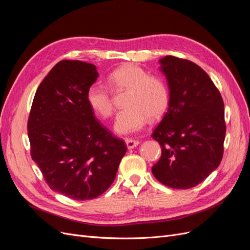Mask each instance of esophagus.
Listing matches in <instances>:
<instances>
[{"instance_id": "1", "label": "esophagus", "mask_w": 250, "mask_h": 250, "mask_svg": "<svg viewBox=\"0 0 250 250\" xmlns=\"http://www.w3.org/2000/svg\"><path fill=\"white\" fill-rule=\"evenodd\" d=\"M125 143H126V146L128 149H133L137 147L140 142L139 141H135V140H131V139H126L125 140Z\"/></svg>"}]
</instances>
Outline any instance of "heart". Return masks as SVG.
<instances>
[{
  "instance_id": "1",
  "label": "heart",
  "mask_w": 250,
  "mask_h": 250,
  "mask_svg": "<svg viewBox=\"0 0 250 250\" xmlns=\"http://www.w3.org/2000/svg\"><path fill=\"white\" fill-rule=\"evenodd\" d=\"M109 86L116 92L126 90L125 109L120 111L115 122V131L129 134L141 130L151 120L160 119L167 111L170 96L166 83L158 77L149 76L143 67L126 63L110 72ZM89 108L101 118H110L113 113L111 95L101 84L90 85L86 92Z\"/></svg>"
}]
</instances>
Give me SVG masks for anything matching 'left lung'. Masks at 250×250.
<instances>
[{
	"instance_id": "8db88e82",
	"label": "left lung",
	"mask_w": 250,
	"mask_h": 250,
	"mask_svg": "<svg viewBox=\"0 0 250 250\" xmlns=\"http://www.w3.org/2000/svg\"><path fill=\"white\" fill-rule=\"evenodd\" d=\"M160 70L167 78L170 101L152 138L162 156L154 177L174 188H191L215 171L223 156L224 104L208 75L187 59L166 56Z\"/></svg>"
}]
</instances>
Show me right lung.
<instances>
[{"instance_id":"1","label":"right lung","mask_w":250,"mask_h":250,"mask_svg":"<svg viewBox=\"0 0 250 250\" xmlns=\"http://www.w3.org/2000/svg\"><path fill=\"white\" fill-rule=\"evenodd\" d=\"M98 76L92 63L59 62L37 88L28 120L32 160L53 191L74 200L106 191L127 151L87 104Z\"/></svg>"}]
</instances>
